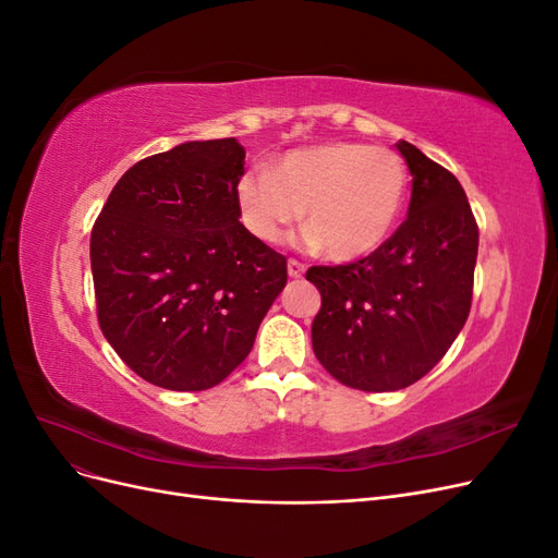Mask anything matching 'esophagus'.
I'll return each mask as SVG.
<instances>
[{
	"label": "esophagus",
	"instance_id": "1",
	"mask_svg": "<svg viewBox=\"0 0 558 558\" xmlns=\"http://www.w3.org/2000/svg\"><path fill=\"white\" fill-rule=\"evenodd\" d=\"M305 263H300V260H295V258H291L289 260V275L293 277V279H300L302 275H305Z\"/></svg>",
	"mask_w": 558,
	"mask_h": 558
}]
</instances>
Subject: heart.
Listing matches in <instances>:
<instances>
[{
	"label": "heart",
	"mask_w": 558,
	"mask_h": 558,
	"mask_svg": "<svg viewBox=\"0 0 558 558\" xmlns=\"http://www.w3.org/2000/svg\"><path fill=\"white\" fill-rule=\"evenodd\" d=\"M408 193V170L386 146L320 144L286 154L272 174L238 181L242 223L265 244L281 242L307 209V242L330 260H356L391 234Z\"/></svg>",
	"instance_id": "b5f03b06"
}]
</instances>
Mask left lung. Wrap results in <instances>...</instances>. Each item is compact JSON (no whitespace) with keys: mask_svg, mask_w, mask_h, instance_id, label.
Wrapping results in <instances>:
<instances>
[{"mask_svg":"<svg viewBox=\"0 0 558 558\" xmlns=\"http://www.w3.org/2000/svg\"><path fill=\"white\" fill-rule=\"evenodd\" d=\"M408 218L369 256L307 269L320 293L312 324L318 363L349 388L412 386L442 361L465 326L480 228L463 185L410 142Z\"/></svg>","mask_w":558,"mask_h":558,"instance_id":"8db88e82","label":"left lung"}]
</instances>
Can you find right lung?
I'll return each mask as SVG.
<instances>
[{
    "label": "right lung",
    "instance_id": "right-lung-1",
    "mask_svg": "<svg viewBox=\"0 0 558 558\" xmlns=\"http://www.w3.org/2000/svg\"><path fill=\"white\" fill-rule=\"evenodd\" d=\"M238 140L185 142L134 162L90 232L97 324L148 384L207 391L253 347L289 279L240 223Z\"/></svg>",
    "mask_w": 558,
    "mask_h": 558
}]
</instances>
